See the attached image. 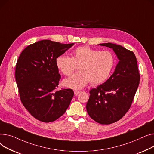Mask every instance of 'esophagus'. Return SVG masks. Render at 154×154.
Instances as JSON below:
<instances>
[{"label":"esophagus","instance_id":"esophagus-1","mask_svg":"<svg viewBox=\"0 0 154 154\" xmlns=\"http://www.w3.org/2000/svg\"><path fill=\"white\" fill-rule=\"evenodd\" d=\"M74 93H75V95L77 96V95H78L80 93V91H75Z\"/></svg>","mask_w":154,"mask_h":154}]
</instances>
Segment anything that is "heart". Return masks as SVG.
Returning a JSON list of instances; mask_svg holds the SVG:
<instances>
[{"mask_svg":"<svg viewBox=\"0 0 154 154\" xmlns=\"http://www.w3.org/2000/svg\"><path fill=\"white\" fill-rule=\"evenodd\" d=\"M115 64L113 54L107 50L99 51L89 47H79L74 50L72 58L60 55L56 58V65L61 73L69 76L79 66V72L63 81L65 86L80 89L89 81L99 85L109 78Z\"/></svg>","mask_w":154,"mask_h":154,"instance_id":"1","label":"heart"}]
</instances>
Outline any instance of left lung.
Segmentation results:
<instances>
[{
	"label": "left lung",
	"mask_w": 154,
	"mask_h": 154,
	"mask_svg": "<svg viewBox=\"0 0 154 154\" xmlns=\"http://www.w3.org/2000/svg\"><path fill=\"white\" fill-rule=\"evenodd\" d=\"M99 45L112 48L119 61L105 83L90 90L86 110L96 122L110 124L121 119L129 109L139 85L140 74L132 51L111 43Z\"/></svg>",
	"instance_id": "1"
}]
</instances>
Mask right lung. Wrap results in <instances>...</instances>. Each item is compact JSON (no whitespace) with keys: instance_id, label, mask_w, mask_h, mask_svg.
I'll list each match as a JSON object with an SVG mask.
<instances>
[{"instance_id":"obj_1","label":"right lung","mask_w":154,"mask_h":154,"mask_svg":"<svg viewBox=\"0 0 154 154\" xmlns=\"http://www.w3.org/2000/svg\"><path fill=\"white\" fill-rule=\"evenodd\" d=\"M74 43L40 40L26 47L15 67V80L20 100L37 119L50 122L65 112L73 97L71 89L57 90L61 75L56 58Z\"/></svg>"}]
</instances>
